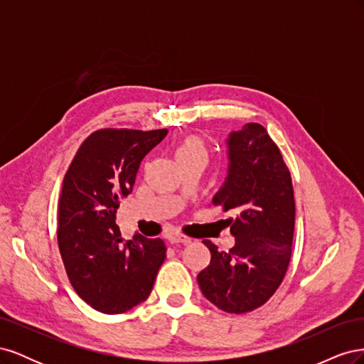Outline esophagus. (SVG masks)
<instances>
[{"label":"esophagus","mask_w":364,"mask_h":364,"mask_svg":"<svg viewBox=\"0 0 364 364\" xmlns=\"http://www.w3.org/2000/svg\"><path fill=\"white\" fill-rule=\"evenodd\" d=\"M168 241L173 246H179V245H190L191 243V238L181 235V234H171L168 237Z\"/></svg>","instance_id":"esophagus-1"}]
</instances>
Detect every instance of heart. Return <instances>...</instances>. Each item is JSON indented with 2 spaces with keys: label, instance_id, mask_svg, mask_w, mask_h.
<instances>
[{
  "label": "heart",
  "instance_id": "1",
  "mask_svg": "<svg viewBox=\"0 0 364 364\" xmlns=\"http://www.w3.org/2000/svg\"><path fill=\"white\" fill-rule=\"evenodd\" d=\"M208 158V147L206 142L200 136H186L181 146L176 150V161L178 164L185 161H202L206 162Z\"/></svg>",
  "mask_w": 364,
  "mask_h": 364
}]
</instances>
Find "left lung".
<instances>
[{"label":"left lung","instance_id":"1","mask_svg":"<svg viewBox=\"0 0 364 364\" xmlns=\"http://www.w3.org/2000/svg\"><path fill=\"white\" fill-rule=\"evenodd\" d=\"M228 176L213 205L232 211L226 226L235 238L228 252L209 240V266L197 282L209 302L226 313H247L269 301L287 272L294 232L290 171L277 144L261 124L230 132Z\"/></svg>","mask_w":364,"mask_h":364}]
</instances>
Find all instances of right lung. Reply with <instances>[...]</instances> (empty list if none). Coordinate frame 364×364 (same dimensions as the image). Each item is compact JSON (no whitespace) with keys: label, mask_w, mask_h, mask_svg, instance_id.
Returning <instances> with one entry per match:
<instances>
[{"label":"right lung","mask_w":364,"mask_h":364,"mask_svg":"<svg viewBox=\"0 0 364 364\" xmlns=\"http://www.w3.org/2000/svg\"><path fill=\"white\" fill-rule=\"evenodd\" d=\"M167 129H103L87 138L65 174L58 241L74 290L94 310L119 314L144 302L165 259L162 240L135 232L123 246L115 223L142 159Z\"/></svg>","instance_id":"add662e5"}]
</instances>
